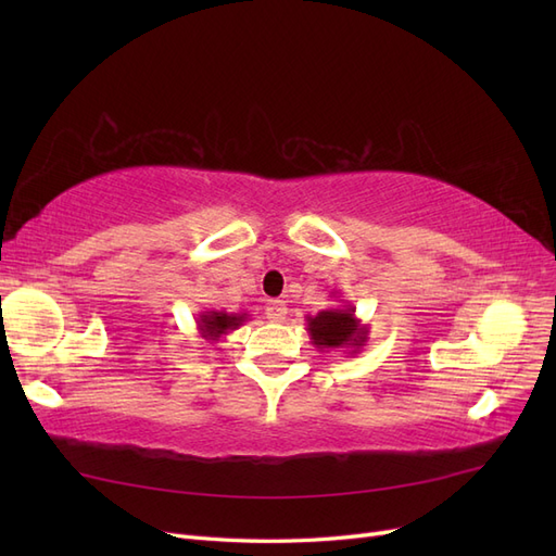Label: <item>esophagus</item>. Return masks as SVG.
Listing matches in <instances>:
<instances>
[{"mask_svg":"<svg viewBox=\"0 0 556 556\" xmlns=\"http://www.w3.org/2000/svg\"><path fill=\"white\" fill-rule=\"evenodd\" d=\"M266 317L271 319V323H285V317H288V304H285V301H280V299H271L266 304Z\"/></svg>","mask_w":556,"mask_h":556,"instance_id":"1","label":"esophagus"}]
</instances>
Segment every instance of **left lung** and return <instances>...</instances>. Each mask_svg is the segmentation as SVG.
Segmentation results:
<instances>
[{
    "mask_svg": "<svg viewBox=\"0 0 556 556\" xmlns=\"http://www.w3.org/2000/svg\"><path fill=\"white\" fill-rule=\"evenodd\" d=\"M306 331L311 336V343L315 348L339 350V348H352L350 355L359 352V348L368 341V327L357 319L355 308H327L319 311L317 315L306 317Z\"/></svg>",
    "mask_w": 556,
    "mask_h": 556,
    "instance_id": "left-lung-1",
    "label": "left lung"
}]
</instances>
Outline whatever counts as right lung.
Returning a JSON list of instances; mask_svg holds the SVG:
<instances>
[{
  "instance_id": "right-lung-1",
  "label": "right lung",
  "mask_w": 556,
  "mask_h": 556,
  "mask_svg": "<svg viewBox=\"0 0 556 556\" xmlns=\"http://www.w3.org/2000/svg\"><path fill=\"white\" fill-rule=\"evenodd\" d=\"M248 319V313H227V311H201L197 317V329L201 339L217 343L223 336L239 329Z\"/></svg>"
}]
</instances>
